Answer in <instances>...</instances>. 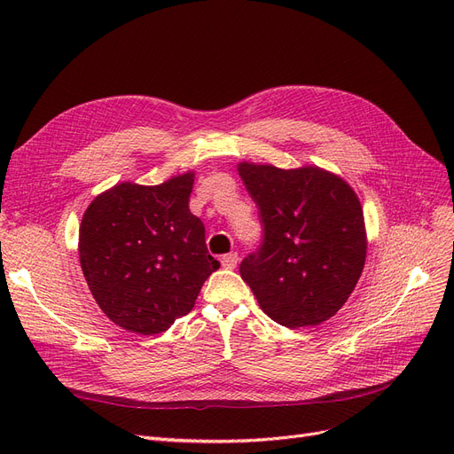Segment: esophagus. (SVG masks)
Listing matches in <instances>:
<instances>
[{"label":"esophagus","mask_w":454,"mask_h":454,"mask_svg":"<svg viewBox=\"0 0 454 454\" xmlns=\"http://www.w3.org/2000/svg\"><path fill=\"white\" fill-rule=\"evenodd\" d=\"M237 263H239V254L237 252H231V254L222 255V265L225 269H235Z\"/></svg>","instance_id":"1"}]
</instances>
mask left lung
Returning <instances> with one entry per match:
<instances>
[{
  "mask_svg": "<svg viewBox=\"0 0 454 454\" xmlns=\"http://www.w3.org/2000/svg\"><path fill=\"white\" fill-rule=\"evenodd\" d=\"M259 208L263 242L240 277L259 307L286 327L318 325L347 303L367 252L362 204L339 176L318 167L282 170L240 162Z\"/></svg>",
  "mask_w": 454,
  "mask_h": 454,
  "instance_id": "8db88e82",
  "label": "left lung"
}]
</instances>
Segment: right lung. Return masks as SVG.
Here are the masks:
<instances>
[{"label":"right lung","instance_id":"obj_1","mask_svg":"<svg viewBox=\"0 0 454 454\" xmlns=\"http://www.w3.org/2000/svg\"><path fill=\"white\" fill-rule=\"evenodd\" d=\"M195 174L160 185L117 184L81 219L79 259L96 303L129 332L155 335L195 305L219 267L189 210Z\"/></svg>","mask_w":454,"mask_h":454}]
</instances>
